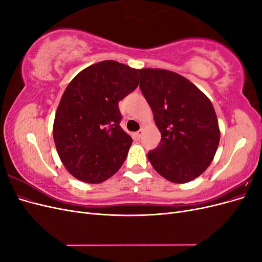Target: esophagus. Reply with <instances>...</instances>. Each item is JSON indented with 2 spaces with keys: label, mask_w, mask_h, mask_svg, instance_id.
<instances>
[{
  "label": "esophagus",
  "mask_w": 262,
  "mask_h": 262,
  "mask_svg": "<svg viewBox=\"0 0 262 262\" xmlns=\"http://www.w3.org/2000/svg\"><path fill=\"white\" fill-rule=\"evenodd\" d=\"M142 133H143V130L140 129L138 132H136V134H134V136H136V138L140 139V138H141V136H142Z\"/></svg>",
  "instance_id": "1"
}]
</instances>
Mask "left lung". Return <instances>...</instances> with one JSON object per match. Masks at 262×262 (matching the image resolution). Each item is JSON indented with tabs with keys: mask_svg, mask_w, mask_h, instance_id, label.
Masks as SVG:
<instances>
[{
	"mask_svg": "<svg viewBox=\"0 0 262 262\" xmlns=\"http://www.w3.org/2000/svg\"><path fill=\"white\" fill-rule=\"evenodd\" d=\"M140 89L162 134L147 154L154 169L175 184H185L207 169L220 143L211 100L182 75L163 69H141Z\"/></svg>",
	"mask_w": 262,
	"mask_h": 262,
	"instance_id": "1",
	"label": "left lung"
}]
</instances>
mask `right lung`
Returning <instances> with one entry per match:
<instances>
[{"label": "right lung", "mask_w": 262, "mask_h": 262, "mask_svg": "<svg viewBox=\"0 0 262 262\" xmlns=\"http://www.w3.org/2000/svg\"><path fill=\"white\" fill-rule=\"evenodd\" d=\"M139 70L106 60L81 71L63 93L53 140L67 170L100 184L121 167L132 139L120 126L118 102L139 85Z\"/></svg>", "instance_id": "1"}]
</instances>
